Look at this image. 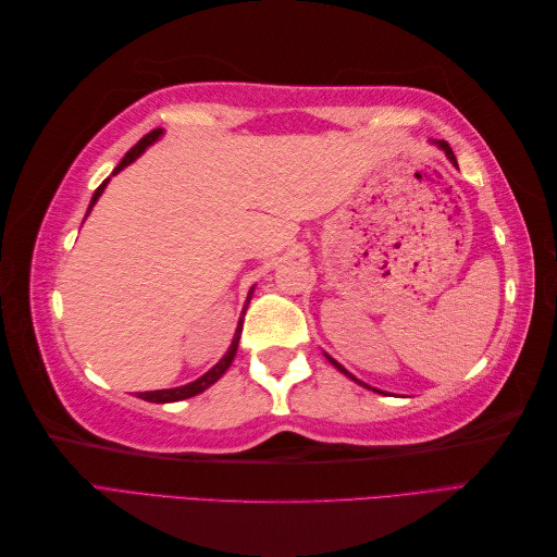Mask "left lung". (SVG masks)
Listing matches in <instances>:
<instances>
[{"instance_id": "1", "label": "left lung", "mask_w": 557, "mask_h": 557, "mask_svg": "<svg viewBox=\"0 0 557 557\" xmlns=\"http://www.w3.org/2000/svg\"><path fill=\"white\" fill-rule=\"evenodd\" d=\"M432 144H434V146H436V148H440V150H444V153H446V158H448V160H450V162H453V166H458V160H455V156H453V150H450V146H448V144H446V141H432ZM325 358H327V360H330V362H332V364H334V367H336V369H339V372H342V374H346V376H348V379H352V381H356V383H360V385H364V387H369V391H374V393H381V391H376V387H372V385H367V383H362V381H360V379H356V376H352V374H350V372H348V369H344V367H342V364H339V362H336V360H334V358H330V356H327V352H325Z\"/></svg>"}]
</instances>
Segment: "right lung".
I'll list each match as a JSON object with an SVG mask.
<instances>
[{
    "label": "right lung",
    "mask_w": 557,
    "mask_h": 557,
    "mask_svg": "<svg viewBox=\"0 0 557 557\" xmlns=\"http://www.w3.org/2000/svg\"><path fill=\"white\" fill-rule=\"evenodd\" d=\"M162 137V129H153L150 134H146V137L134 146L132 150H127L125 153V158L121 160V164L115 166L113 170V174L111 176H115L117 172H123L127 164H132L134 160H137L144 150L148 148V146H153L158 139ZM111 176L99 185V188L95 190V195H92V199H90V207H88V213L92 211V207L97 205V199L102 197V193H104V188H107V183L111 181ZM86 213V215H88ZM252 288H256V285H252ZM252 288H250V293H248V297H246V305H244V311H242V318H239V325H237V332H234V339H232V344H230V348H227V352L225 356L218 360V364H213L209 372L205 374V376H199L197 381H193V383H185V385H178V387H166V391H150V393H139L137 397H141V399H146V401H153V404H166V401H181V399H188V397H195V395H199V393H205L209 385H213L218 379H221L227 369H230V364H232V360H234V356H237V348H239V339H242V327H244V313H246V309H248V301H250V295H252Z\"/></svg>",
    "instance_id": "add662e5"
}]
</instances>
